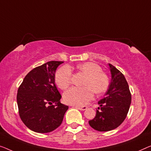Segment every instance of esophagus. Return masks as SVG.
I'll return each instance as SVG.
<instances>
[{
  "label": "esophagus",
  "mask_w": 151,
  "mask_h": 151,
  "mask_svg": "<svg viewBox=\"0 0 151 151\" xmlns=\"http://www.w3.org/2000/svg\"><path fill=\"white\" fill-rule=\"evenodd\" d=\"M76 108H77L78 109L81 110V111H85V110L87 109V107L85 106H76Z\"/></svg>",
  "instance_id": "34e87169"
}]
</instances>
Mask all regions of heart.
I'll return each mask as SVG.
<instances>
[{"label": "heart", "instance_id": "1", "mask_svg": "<svg viewBox=\"0 0 151 151\" xmlns=\"http://www.w3.org/2000/svg\"><path fill=\"white\" fill-rule=\"evenodd\" d=\"M78 70L86 75L84 87H72L64 94V101L67 104L76 106L86 104L96 94H102L109 86V78L102 72L99 65L93 62H85L76 66ZM72 71L68 66L58 70L55 75V82L59 88L66 89L71 83Z\"/></svg>", "mask_w": 151, "mask_h": 151}]
</instances>
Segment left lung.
Instances as JSON below:
<instances>
[{"label": "left lung", "instance_id": "8db88e82", "mask_svg": "<svg viewBox=\"0 0 151 151\" xmlns=\"http://www.w3.org/2000/svg\"><path fill=\"white\" fill-rule=\"evenodd\" d=\"M109 66L111 82L104 98L98 102L100 107L96 116L89 121V125L99 132L111 131L119 127L126 118L132 101L124 75L112 64H109Z\"/></svg>", "mask_w": 151, "mask_h": 151}]
</instances>
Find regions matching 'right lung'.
<instances>
[{"instance_id":"right-lung-1","label":"right lung","mask_w":151,"mask_h":151,"mask_svg":"<svg viewBox=\"0 0 151 151\" xmlns=\"http://www.w3.org/2000/svg\"><path fill=\"white\" fill-rule=\"evenodd\" d=\"M64 62L51 61L28 73L17 91L19 116L27 127L37 133H48L62 124L68 106L55 84L56 69ZM54 103L55 105L52 104Z\"/></svg>"}]
</instances>
